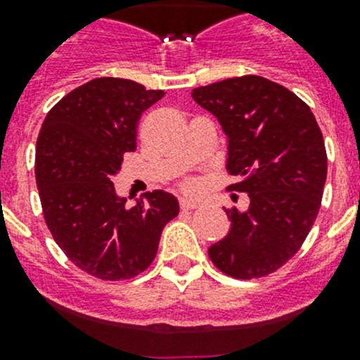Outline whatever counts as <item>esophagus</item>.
<instances>
[{
    "label": "esophagus",
    "instance_id": "esophagus-1",
    "mask_svg": "<svg viewBox=\"0 0 360 360\" xmlns=\"http://www.w3.org/2000/svg\"><path fill=\"white\" fill-rule=\"evenodd\" d=\"M196 207H198V203H196L195 200H187V198L180 200V209H182V211H191V209H196Z\"/></svg>",
    "mask_w": 360,
    "mask_h": 360
}]
</instances>
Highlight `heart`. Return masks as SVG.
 Segmentation results:
<instances>
[{
    "mask_svg": "<svg viewBox=\"0 0 360 360\" xmlns=\"http://www.w3.org/2000/svg\"><path fill=\"white\" fill-rule=\"evenodd\" d=\"M182 189L187 191V193H196L200 189V182L195 178H186L182 182Z\"/></svg>",
    "mask_w": 360,
    "mask_h": 360,
    "instance_id": "1",
    "label": "heart"
}]
</instances>
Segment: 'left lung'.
Returning <instances> with one entry per match:
<instances>
[{"instance_id":"8db88e82","label":"left lung","mask_w":360,"mask_h":360,"mask_svg":"<svg viewBox=\"0 0 360 360\" xmlns=\"http://www.w3.org/2000/svg\"><path fill=\"white\" fill-rule=\"evenodd\" d=\"M229 139L227 171L247 193L249 211L225 209L231 231L209 257L236 279L265 278L294 257L321 209L326 149L316 117L285 86L259 75L225 79L193 90Z\"/></svg>"}]
</instances>
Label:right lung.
<instances>
[{"label":"right lung","instance_id":"right-lung-1","mask_svg":"<svg viewBox=\"0 0 360 360\" xmlns=\"http://www.w3.org/2000/svg\"><path fill=\"white\" fill-rule=\"evenodd\" d=\"M164 90L98 77L59 101L41 126L36 182L44 221L70 262L103 281H122L153 263L178 202L164 191L126 207L113 187L124 153L136 149L142 113Z\"/></svg>","mask_w":360,"mask_h":360}]
</instances>
